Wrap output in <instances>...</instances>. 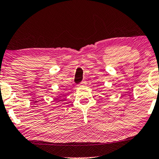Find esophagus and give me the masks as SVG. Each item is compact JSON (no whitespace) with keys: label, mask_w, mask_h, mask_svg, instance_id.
I'll return each instance as SVG.
<instances>
[{"label":"esophagus","mask_w":159,"mask_h":159,"mask_svg":"<svg viewBox=\"0 0 159 159\" xmlns=\"http://www.w3.org/2000/svg\"><path fill=\"white\" fill-rule=\"evenodd\" d=\"M86 84V82H84V81H83V82H82V83H81V84L82 85H84V84Z\"/></svg>","instance_id":"esophagus-1"}]
</instances>
